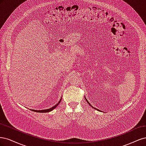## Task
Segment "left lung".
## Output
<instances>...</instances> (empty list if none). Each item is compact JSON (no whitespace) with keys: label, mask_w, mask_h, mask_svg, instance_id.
Listing matches in <instances>:
<instances>
[{"label":"left lung","mask_w":146,"mask_h":146,"mask_svg":"<svg viewBox=\"0 0 146 146\" xmlns=\"http://www.w3.org/2000/svg\"><path fill=\"white\" fill-rule=\"evenodd\" d=\"M85 99H86V98H85ZM86 101H87V102H88V104H89V105H90V106H91V107H92V106H91V104H90V102H88V100H86ZM93 108H94V107H93Z\"/></svg>","instance_id":"8db88e82"}]
</instances>
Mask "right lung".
<instances>
[{
  "mask_svg": "<svg viewBox=\"0 0 146 146\" xmlns=\"http://www.w3.org/2000/svg\"><path fill=\"white\" fill-rule=\"evenodd\" d=\"M61 98L60 100L58 102V104H57L56 105H55L54 106V107H52V108H49V109L43 110H32V111H35V112H38V113H47V112H49V111H52L53 110H54V108H55L57 107V105H59V104L61 102Z\"/></svg>",
  "mask_w": 146,
  "mask_h": 146,
  "instance_id": "add662e5",
  "label": "right lung"
}]
</instances>
